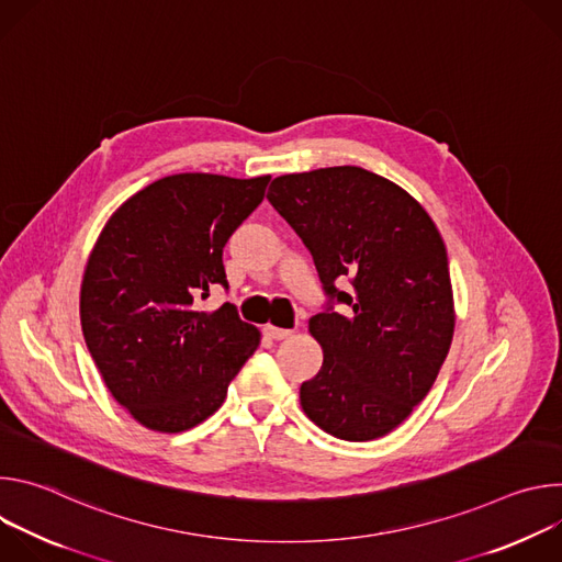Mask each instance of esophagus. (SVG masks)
Masks as SVG:
<instances>
[{
	"label": "esophagus",
	"mask_w": 562,
	"mask_h": 562,
	"mask_svg": "<svg viewBox=\"0 0 562 562\" xmlns=\"http://www.w3.org/2000/svg\"><path fill=\"white\" fill-rule=\"evenodd\" d=\"M291 334H293V331L280 329V327H273V325H267V327H265V336L271 338V340H284V338H289Z\"/></svg>",
	"instance_id": "obj_1"
}]
</instances>
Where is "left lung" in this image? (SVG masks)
<instances>
[{
  "label": "left lung",
  "instance_id": "left-lung-1",
  "mask_svg": "<svg viewBox=\"0 0 562 562\" xmlns=\"http://www.w3.org/2000/svg\"><path fill=\"white\" fill-rule=\"evenodd\" d=\"M267 198L311 251L325 293L349 306L308 319L325 360L300 386L304 414L342 440L386 436L423 403L453 338L434 220L405 189L360 167L280 176ZM345 279L349 294L335 286Z\"/></svg>",
  "mask_w": 562,
  "mask_h": 562
}]
</instances>
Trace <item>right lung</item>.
I'll return each instance as SVG.
<instances>
[{
  "label": "right lung",
  "instance_id": "right-lung-1",
  "mask_svg": "<svg viewBox=\"0 0 562 562\" xmlns=\"http://www.w3.org/2000/svg\"><path fill=\"white\" fill-rule=\"evenodd\" d=\"M271 176L178 173L131 195L89 256L79 317L117 403L146 429L187 431L215 414L260 345L233 304L200 311L228 286L222 249L262 202Z\"/></svg>",
  "mask_w": 562,
  "mask_h": 562
}]
</instances>
